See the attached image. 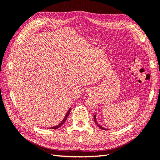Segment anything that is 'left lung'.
Wrapping results in <instances>:
<instances>
[{
	"label": "left lung",
	"mask_w": 160,
	"mask_h": 160,
	"mask_svg": "<svg viewBox=\"0 0 160 160\" xmlns=\"http://www.w3.org/2000/svg\"><path fill=\"white\" fill-rule=\"evenodd\" d=\"M93 118H94V122H95V123L97 124V125H98V126L100 128V129H103V130H107V129H105V128H103V127H101V125L97 122V119H96V115H93Z\"/></svg>",
	"instance_id": "obj_1"
}]
</instances>
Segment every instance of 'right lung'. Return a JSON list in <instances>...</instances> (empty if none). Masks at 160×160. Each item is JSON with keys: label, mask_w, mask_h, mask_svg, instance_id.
I'll return each mask as SVG.
<instances>
[{"label": "right lung", "mask_w": 160, "mask_h": 160, "mask_svg": "<svg viewBox=\"0 0 160 160\" xmlns=\"http://www.w3.org/2000/svg\"><path fill=\"white\" fill-rule=\"evenodd\" d=\"M70 112H71V108L68 110V111H67V113H66V115H65V117L64 118V119H62V121H61V122L59 124V125H56V126H55V127H52V128H50V129H58V128H59L60 127H61L62 125L64 124V123L65 122V121L67 120V117H68L69 116V113H70Z\"/></svg>", "instance_id": "add662e5"}]
</instances>
